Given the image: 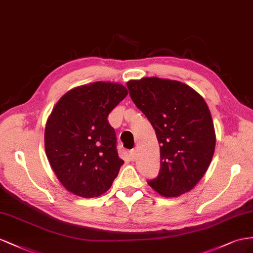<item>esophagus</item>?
<instances>
[{
    "label": "esophagus",
    "mask_w": 253,
    "mask_h": 253,
    "mask_svg": "<svg viewBox=\"0 0 253 253\" xmlns=\"http://www.w3.org/2000/svg\"><path fill=\"white\" fill-rule=\"evenodd\" d=\"M135 157H136V150L132 149L130 153H129V158H130L131 161H134L135 160Z\"/></svg>",
    "instance_id": "34e87169"
}]
</instances>
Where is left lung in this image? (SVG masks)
<instances>
[{"instance_id":"8db88e82","label":"left lung","mask_w":253,"mask_h":253,"mask_svg":"<svg viewBox=\"0 0 253 253\" xmlns=\"http://www.w3.org/2000/svg\"><path fill=\"white\" fill-rule=\"evenodd\" d=\"M135 106L153 125L161 168L148 184L163 197L191 191L210 167L216 135L204 97L190 85L159 77L127 83Z\"/></svg>"}]
</instances>
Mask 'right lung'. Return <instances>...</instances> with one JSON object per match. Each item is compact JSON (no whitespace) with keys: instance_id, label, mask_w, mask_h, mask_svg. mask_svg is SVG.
Returning a JSON list of instances; mask_svg holds the SVG:
<instances>
[{"instance_id":"1","label":"right lung","mask_w":253,"mask_h":253,"mask_svg":"<svg viewBox=\"0 0 253 253\" xmlns=\"http://www.w3.org/2000/svg\"><path fill=\"white\" fill-rule=\"evenodd\" d=\"M127 94L122 84L96 82L71 89L53 108L45 125V154L70 193L92 198L111 187L124 161L107 118Z\"/></svg>"}]
</instances>
